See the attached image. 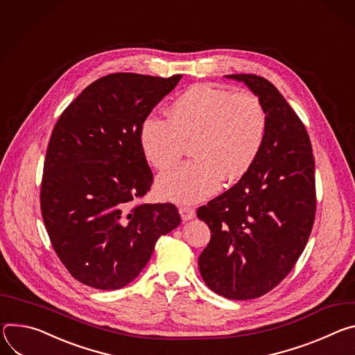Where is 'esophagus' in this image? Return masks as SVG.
Here are the masks:
<instances>
[{"label":"esophagus","instance_id":"esophagus-1","mask_svg":"<svg viewBox=\"0 0 355 355\" xmlns=\"http://www.w3.org/2000/svg\"><path fill=\"white\" fill-rule=\"evenodd\" d=\"M179 213H180L183 221H187V220H191V218L196 217L194 209H193V207H189V206H180V207H179Z\"/></svg>","mask_w":355,"mask_h":355}]
</instances>
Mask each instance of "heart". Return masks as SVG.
Listing matches in <instances>:
<instances>
[{
	"instance_id": "heart-1",
	"label": "heart",
	"mask_w": 355,
	"mask_h": 355,
	"mask_svg": "<svg viewBox=\"0 0 355 355\" xmlns=\"http://www.w3.org/2000/svg\"><path fill=\"white\" fill-rule=\"evenodd\" d=\"M268 112L258 96L210 83L193 85L171 104L168 116L149 115L139 127L145 159L157 171L175 168L191 139L193 159L157 180L165 199L193 202L213 193L221 179L243 178L259 157Z\"/></svg>"
}]
</instances>
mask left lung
Instances as JSON below:
<instances>
[{
	"label": "left lung",
	"mask_w": 355,
	"mask_h": 355,
	"mask_svg": "<svg viewBox=\"0 0 355 355\" xmlns=\"http://www.w3.org/2000/svg\"><path fill=\"white\" fill-rule=\"evenodd\" d=\"M245 83L268 112V135L254 166L198 210L211 239L199 257L206 285L234 300L263 296L302 255L316 214L314 156L306 127L284 96L257 74Z\"/></svg>",
	"instance_id": "8db88e82"
}]
</instances>
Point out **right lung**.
Instances as JSON below:
<instances>
[{"instance_id":"add662e5","label":"right lung","mask_w":355,"mask_h":355,"mask_svg":"<svg viewBox=\"0 0 355 355\" xmlns=\"http://www.w3.org/2000/svg\"><path fill=\"white\" fill-rule=\"evenodd\" d=\"M182 74L112 73L60 114L44 164L41 211L52 247L74 279L115 291L132 282L161 235L182 218L175 205L141 202L153 183L139 127Z\"/></svg>"}]
</instances>
